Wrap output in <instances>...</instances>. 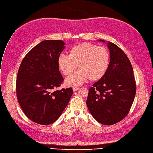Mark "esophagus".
Segmentation results:
<instances>
[{
    "label": "esophagus",
    "instance_id": "esophagus-1",
    "mask_svg": "<svg viewBox=\"0 0 153 153\" xmlns=\"http://www.w3.org/2000/svg\"><path fill=\"white\" fill-rule=\"evenodd\" d=\"M72 88H73V91H75L79 90V87H77V86H73V87H72Z\"/></svg>",
    "mask_w": 153,
    "mask_h": 153
}]
</instances>
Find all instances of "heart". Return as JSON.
<instances>
[{
	"label": "heart",
	"instance_id": "heart-1",
	"mask_svg": "<svg viewBox=\"0 0 153 153\" xmlns=\"http://www.w3.org/2000/svg\"><path fill=\"white\" fill-rule=\"evenodd\" d=\"M110 62L108 49L90 43L74 46L69 54L60 53L58 66L65 75H69L78 68L79 69L66 79L68 85H79L90 78L96 81L106 74Z\"/></svg>",
	"mask_w": 153,
	"mask_h": 153
}]
</instances>
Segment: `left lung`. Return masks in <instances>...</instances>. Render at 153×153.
Instances as JSON below:
<instances>
[{"label": "left lung", "instance_id": "1", "mask_svg": "<svg viewBox=\"0 0 153 153\" xmlns=\"http://www.w3.org/2000/svg\"><path fill=\"white\" fill-rule=\"evenodd\" d=\"M107 45L110 55L108 70L89 88L86 104L98 122L111 126L128 114L135 97L136 85L132 65L127 55L111 42Z\"/></svg>", "mask_w": 153, "mask_h": 153}]
</instances>
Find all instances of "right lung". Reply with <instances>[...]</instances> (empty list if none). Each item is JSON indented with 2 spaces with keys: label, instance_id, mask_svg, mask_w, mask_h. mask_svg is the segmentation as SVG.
Returning <instances> with one entry per match:
<instances>
[{
  "label": "right lung",
  "instance_id": "obj_1",
  "mask_svg": "<svg viewBox=\"0 0 153 153\" xmlns=\"http://www.w3.org/2000/svg\"><path fill=\"white\" fill-rule=\"evenodd\" d=\"M65 45L62 40L40 42L25 55L18 71V102L25 115L40 125L56 121L73 94L72 87L55 90L64 81L58 58Z\"/></svg>",
  "mask_w": 153,
  "mask_h": 153
}]
</instances>
